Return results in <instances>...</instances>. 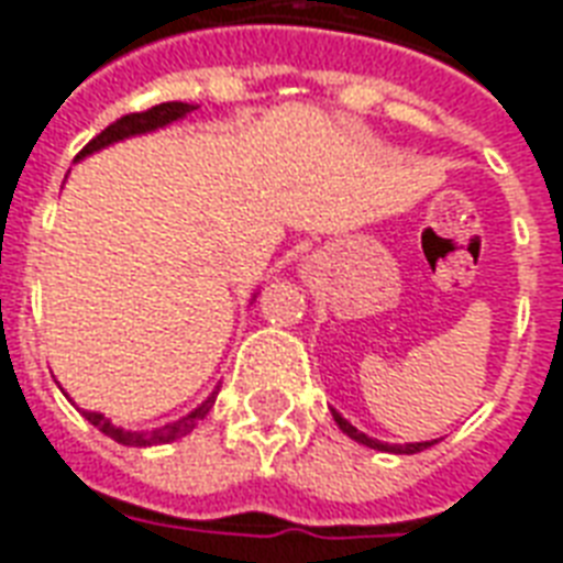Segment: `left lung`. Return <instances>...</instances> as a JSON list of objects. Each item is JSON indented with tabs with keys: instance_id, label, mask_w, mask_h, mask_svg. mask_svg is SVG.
Returning a JSON list of instances; mask_svg holds the SVG:
<instances>
[{
	"instance_id": "1",
	"label": "left lung",
	"mask_w": 563,
	"mask_h": 563,
	"mask_svg": "<svg viewBox=\"0 0 563 563\" xmlns=\"http://www.w3.org/2000/svg\"><path fill=\"white\" fill-rule=\"evenodd\" d=\"M331 415H334L336 427L349 435V439H355L357 444H366V448H373V451H385V453H420L427 451V448H432L435 441H409V444H385V441L378 439H369V435H364V432L357 430V427H352L349 420L340 415V411L331 409Z\"/></svg>"
}]
</instances>
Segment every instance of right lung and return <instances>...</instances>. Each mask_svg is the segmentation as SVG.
<instances>
[{"label":"right lung","instance_id":"obj_1","mask_svg":"<svg viewBox=\"0 0 563 563\" xmlns=\"http://www.w3.org/2000/svg\"><path fill=\"white\" fill-rule=\"evenodd\" d=\"M197 107L194 103H181V101H166V103H157L152 110L145 112H131V115H122L119 122H112L110 128H103L95 140H91L80 154H77V161L82 157H89V154L101 152L107 145L112 143H122V140H131V136H140V133H152V131H161L166 124L178 122V119H185L187 112H194ZM253 301H256V295H253ZM220 390V387H218ZM218 390H211V397L206 402H199L197 409L187 411L185 418L173 420V423H166V427H157V430H145V432H133V430H124V427H115L110 418H103L101 411H82L86 420H89L91 427H98L103 435H110L112 441H119L124 448H152V444H166V441H176L181 435L197 427L199 420L206 418L211 406H214V399H218Z\"/></svg>","mask_w":563,"mask_h":563}]
</instances>
